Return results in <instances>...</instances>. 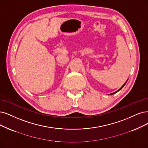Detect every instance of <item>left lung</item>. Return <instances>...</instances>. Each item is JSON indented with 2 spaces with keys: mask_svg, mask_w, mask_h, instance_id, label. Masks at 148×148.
Masks as SVG:
<instances>
[{
  "mask_svg": "<svg viewBox=\"0 0 148 148\" xmlns=\"http://www.w3.org/2000/svg\"><path fill=\"white\" fill-rule=\"evenodd\" d=\"M127 82V80L126 82H125V83L124 84V85H123V86H122L121 87V88H119V90H118V91H115V92H113V93H111V94H110V95H113V94H114V93H116V92H118L119 91H120V90H121V89H122V88H123V86H124L125 85V84H126V82Z\"/></svg>",
  "mask_w": 148,
  "mask_h": 148,
  "instance_id": "1",
  "label": "left lung"
}]
</instances>
